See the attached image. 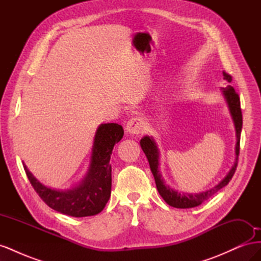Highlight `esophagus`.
Segmentation results:
<instances>
[{
  "mask_svg": "<svg viewBox=\"0 0 261 261\" xmlns=\"http://www.w3.org/2000/svg\"><path fill=\"white\" fill-rule=\"evenodd\" d=\"M147 129V122L141 117H134L126 124V132L133 135H139Z\"/></svg>",
  "mask_w": 261,
  "mask_h": 261,
  "instance_id": "1",
  "label": "esophagus"
}]
</instances>
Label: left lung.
<instances>
[{"label":"left lung","instance_id":"obj_1","mask_svg":"<svg viewBox=\"0 0 261 261\" xmlns=\"http://www.w3.org/2000/svg\"><path fill=\"white\" fill-rule=\"evenodd\" d=\"M223 80L226 81L228 84L232 82V76L228 75L227 73L223 72ZM222 91L223 97L226 101L228 110H230L231 116L233 118L234 126H235V132H236V146H235V162L230 172L227 173L226 176L220 181L218 185L212 187L211 189H208L206 192H202L199 194H186V193H178L174 189H172L169 185L164 184V180L162 178L161 173L159 171V149L156 147L155 141L152 137L145 136L140 140V146L143 151L145 152L149 165L150 170H151L156 189L159 194L161 195L164 201L167 202L170 206L174 208H180V209H186V208H194L199 206L203 201L209 199L211 196L218 193L221 188H223L228 184L234 175L236 167H238V161H239V154H240V139H241V132H242V126H243V116H242V110H241V101L239 94L236 93L232 86H226L225 88H221Z\"/></svg>","mask_w":261,"mask_h":261}]
</instances>
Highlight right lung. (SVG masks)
Listing matches in <instances>:
<instances>
[{
    "label": "right lung",
    "instance_id": "right-lung-1",
    "mask_svg": "<svg viewBox=\"0 0 261 261\" xmlns=\"http://www.w3.org/2000/svg\"><path fill=\"white\" fill-rule=\"evenodd\" d=\"M124 129L116 123L101 124L94 135L88 172L82 183L67 191H57L41 184L23 164L27 177L39 197L55 211L83 218L98 215L111 196V159L115 144L123 138Z\"/></svg>",
    "mask_w": 261,
    "mask_h": 261
}]
</instances>
